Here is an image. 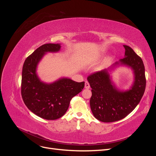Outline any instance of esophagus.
I'll use <instances>...</instances> for the list:
<instances>
[{"label": "esophagus", "mask_w": 156, "mask_h": 156, "mask_svg": "<svg viewBox=\"0 0 156 156\" xmlns=\"http://www.w3.org/2000/svg\"><path fill=\"white\" fill-rule=\"evenodd\" d=\"M90 84L88 83V81H86L85 82V84H84V88H85L86 89H88V88H90Z\"/></svg>", "instance_id": "1"}]
</instances>
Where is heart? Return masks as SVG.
<instances>
[{"mask_svg": "<svg viewBox=\"0 0 156 156\" xmlns=\"http://www.w3.org/2000/svg\"><path fill=\"white\" fill-rule=\"evenodd\" d=\"M110 58H107L104 61H103V62H102V64L100 66V67H99V69H102V68H104L105 66L107 64V63L109 62L110 61Z\"/></svg>", "mask_w": 156, "mask_h": 156, "instance_id": "obj_1", "label": "heart"}]
</instances>
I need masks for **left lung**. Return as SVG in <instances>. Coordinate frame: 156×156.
<instances>
[{
	"mask_svg": "<svg viewBox=\"0 0 156 156\" xmlns=\"http://www.w3.org/2000/svg\"><path fill=\"white\" fill-rule=\"evenodd\" d=\"M124 58L115 62L108 69L89 75L88 81L92 88L90 100L91 111L96 119L112 122L123 119L134 110L142 98L146 88L145 69L142 59L130 47L124 45ZM119 65L132 68L134 81L130 89H118L111 81L108 71Z\"/></svg>",
	"mask_w": 156,
	"mask_h": 156,
	"instance_id": "left-lung-1",
	"label": "left lung"
}]
</instances>
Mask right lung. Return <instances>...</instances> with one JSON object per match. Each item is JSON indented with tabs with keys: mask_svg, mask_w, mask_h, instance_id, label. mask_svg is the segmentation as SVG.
<instances>
[{
	"mask_svg": "<svg viewBox=\"0 0 156 156\" xmlns=\"http://www.w3.org/2000/svg\"><path fill=\"white\" fill-rule=\"evenodd\" d=\"M60 44L42 45L28 56L23 66L21 96L29 109L40 118L56 120L67 111L72 98L82 91L84 82L60 78L53 83L41 81L36 73L37 64L47 53L60 50Z\"/></svg>",
	"mask_w": 156,
	"mask_h": 156,
	"instance_id": "1",
	"label": "right lung"
}]
</instances>
